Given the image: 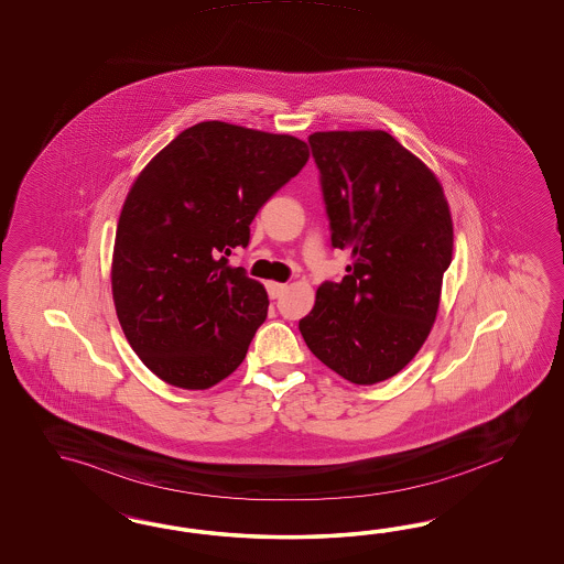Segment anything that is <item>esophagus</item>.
I'll return each mask as SVG.
<instances>
[{"mask_svg":"<svg viewBox=\"0 0 564 564\" xmlns=\"http://www.w3.org/2000/svg\"><path fill=\"white\" fill-rule=\"evenodd\" d=\"M267 290H269V295L274 300V297H281L288 291V285L285 283H276V281H269Z\"/></svg>","mask_w":564,"mask_h":564,"instance_id":"obj_1","label":"esophagus"}]
</instances>
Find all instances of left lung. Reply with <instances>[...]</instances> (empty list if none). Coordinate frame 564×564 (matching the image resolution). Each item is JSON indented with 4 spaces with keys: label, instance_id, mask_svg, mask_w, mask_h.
I'll return each mask as SVG.
<instances>
[{
    "label": "left lung",
    "instance_id": "8db88e82",
    "mask_svg": "<svg viewBox=\"0 0 564 564\" xmlns=\"http://www.w3.org/2000/svg\"><path fill=\"white\" fill-rule=\"evenodd\" d=\"M307 142L330 241L354 262L343 281L318 288L300 333L333 372L376 384L401 372L434 326L453 260L451 208L434 171L384 130L314 132Z\"/></svg>",
    "mask_w": 564,
    "mask_h": 564
}]
</instances>
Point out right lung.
<instances>
[{"label":"right lung","mask_w":564,"mask_h":564,"mask_svg":"<svg viewBox=\"0 0 564 564\" xmlns=\"http://www.w3.org/2000/svg\"><path fill=\"white\" fill-rule=\"evenodd\" d=\"M307 156L290 134L200 121L138 173L121 206L111 293L130 347L163 382L205 391L238 370L269 295L227 257L248 246L258 208Z\"/></svg>","instance_id":"1"}]
</instances>
